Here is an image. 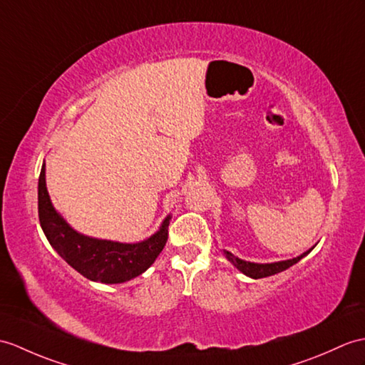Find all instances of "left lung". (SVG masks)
Listing matches in <instances>:
<instances>
[{
  "label": "left lung",
  "mask_w": 365,
  "mask_h": 365,
  "mask_svg": "<svg viewBox=\"0 0 365 365\" xmlns=\"http://www.w3.org/2000/svg\"><path fill=\"white\" fill-rule=\"evenodd\" d=\"M312 249H314V245H312L309 250L303 252L299 257L291 258V259H284V261H277V262H250V261H245V259L235 257L233 253L228 250H222V252H224V257L230 261L232 264L240 270V272L257 279V278H264V277L275 275L278 272H283V270L289 269L291 266L295 264V262H299L302 258L307 257Z\"/></svg>",
  "instance_id": "1"
}]
</instances>
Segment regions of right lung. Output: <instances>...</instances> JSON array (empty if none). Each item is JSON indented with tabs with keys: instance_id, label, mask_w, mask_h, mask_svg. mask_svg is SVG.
<instances>
[{
	"instance_id": "obj_1",
	"label": "right lung",
	"mask_w": 365,
	"mask_h": 365,
	"mask_svg": "<svg viewBox=\"0 0 365 365\" xmlns=\"http://www.w3.org/2000/svg\"><path fill=\"white\" fill-rule=\"evenodd\" d=\"M38 219L41 230L58 255L81 275L106 284H118L141 275L154 264L168 241V215L158 230L140 242H118L82 235L54 208L46 188L45 162L38 177Z\"/></svg>"
}]
</instances>
